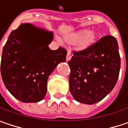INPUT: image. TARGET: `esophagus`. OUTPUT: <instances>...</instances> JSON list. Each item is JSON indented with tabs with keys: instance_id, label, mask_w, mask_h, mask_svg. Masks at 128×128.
<instances>
[{
	"instance_id": "obj_1",
	"label": "esophagus",
	"mask_w": 128,
	"mask_h": 128,
	"mask_svg": "<svg viewBox=\"0 0 128 128\" xmlns=\"http://www.w3.org/2000/svg\"><path fill=\"white\" fill-rule=\"evenodd\" d=\"M66 59V62H69V61L71 59V52H70V50H68V52H67Z\"/></svg>"
}]
</instances>
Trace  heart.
I'll use <instances>...</instances> for the list:
<instances>
[{"mask_svg":"<svg viewBox=\"0 0 128 128\" xmlns=\"http://www.w3.org/2000/svg\"><path fill=\"white\" fill-rule=\"evenodd\" d=\"M97 33L95 31L81 30L64 36V40L69 44H75L78 51H84L96 41Z\"/></svg>","mask_w":128,"mask_h":128,"instance_id":"1","label":"heart"}]
</instances>
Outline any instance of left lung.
I'll list each match as a JSON object with an SVG mask.
<instances>
[{"mask_svg": "<svg viewBox=\"0 0 128 128\" xmlns=\"http://www.w3.org/2000/svg\"><path fill=\"white\" fill-rule=\"evenodd\" d=\"M70 67V91L78 102L95 104L115 87L120 70V56L116 39L107 36L89 49L75 52Z\"/></svg>", "mask_w": 128, "mask_h": 128, "instance_id": "8db88e82", "label": "left lung"}]
</instances>
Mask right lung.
<instances>
[{
	"label": "right lung",
	"mask_w": 128,
	"mask_h": 128,
	"mask_svg": "<svg viewBox=\"0 0 128 128\" xmlns=\"http://www.w3.org/2000/svg\"><path fill=\"white\" fill-rule=\"evenodd\" d=\"M52 39V32L30 23L21 24L10 33L2 52L0 72L5 87L18 100L41 101L49 76L66 61L65 49L48 46Z\"/></svg>",
	"instance_id": "add662e5"
}]
</instances>
